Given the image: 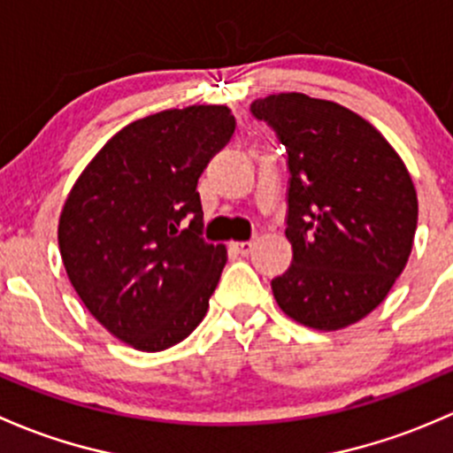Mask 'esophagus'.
Instances as JSON below:
<instances>
[{
  "label": "esophagus",
  "instance_id": "34e87169",
  "mask_svg": "<svg viewBox=\"0 0 453 453\" xmlns=\"http://www.w3.org/2000/svg\"><path fill=\"white\" fill-rule=\"evenodd\" d=\"M253 246H255L253 240H250V242H233L231 250H233V253L242 255V257H246V255H249L250 250H253Z\"/></svg>",
  "mask_w": 453,
  "mask_h": 453
}]
</instances>
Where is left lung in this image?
<instances>
[{
  "instance_id": "1",
  "label": "left lung",
  "mask_w": 453,
  "mask_h": 453,
  "mask_svg": "<svg viewBox=\"0 0 453 453\" xmlns=\"http://www.w3.org/2000/svg\"><path fill=\"white\" fill-rule=\"evenodd\" d=\"M288 150L292 265L273 279L283 314L305 327L344 329L371 314L412 253L418 200L384 134L347 106L305 93L255 100Z\"/></svg>"
}]
</instances>
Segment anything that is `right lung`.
<instances>
[{
	"label": "right lung",
	"instance_id": "obj_1",
	"mask_svg": "<svg viewBox=\"0 0 453 453\" xmlns=\"http://www.w3.org/2000/svg\"><path fill=\"white\" fill-rule=\"evenodd\" d=\"M233 130L220 104L148 115L104 143L65 200L58 249L69 281L93 319L133 349L174 347L207 314L226 249L200 237L196 185Z\"/></svg>",
	"mask_w": 453,
	"mask_h": 453
}]
</instances>
